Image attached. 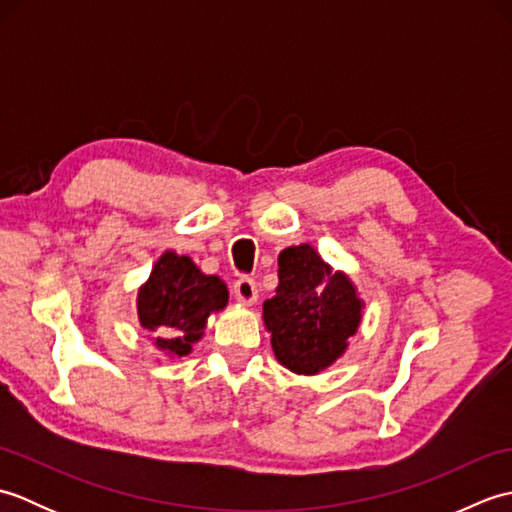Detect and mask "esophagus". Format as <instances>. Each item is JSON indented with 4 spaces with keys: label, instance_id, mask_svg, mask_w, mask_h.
I'll list each match as a JSON object with an SVG mask.
<instances>
[{
    "label": "esophagus",
    "instance_id": "obj_1",
    "mask_svg": "<svg viewBox=\"0 0 512 512\" xmlns=\"http://www.w3.org/2000/svg\"><path fill=\"white\" fill-rule=\"evenodd\" d=\"M233 292H235L237 301L248 303V306L257 301V284H255V279H250V277H239L235 281Z\"/></svg>",
    "mask_w": 512,
    "mask_h": 512
}]
</instances>
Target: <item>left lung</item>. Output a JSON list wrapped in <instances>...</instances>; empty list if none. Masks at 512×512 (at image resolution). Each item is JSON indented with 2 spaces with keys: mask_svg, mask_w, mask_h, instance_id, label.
I'll list each match as a JSON object with an SVG mask.
<instances>
[{
  "mask_svg": "<svg viewBox=\"0 0 512 512\" xmlns=\"http://www.w3.org/2000/svg\"><path fill=\"white\" fill-rule=\"evenodd\" d=\"M363 301L352 281L308 244L279 255V286L264 301V323L277 361L297 374H317L339 358L361 323Z\"/></svg>",
  "mask_w": 512,
  "mask_h": 512,
  "instance_id": "left-lung-1",
  "label": "left lung"
}]
</instances>
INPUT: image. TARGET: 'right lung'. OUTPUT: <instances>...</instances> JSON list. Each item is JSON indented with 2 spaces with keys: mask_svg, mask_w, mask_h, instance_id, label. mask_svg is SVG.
Returning <instances> with one entry per match:
<instances>
[{
  "mask_svg": "<svg viewBox=\"0 0 512 512\" xmlns=\"http://www.w3.org/2000/svg\"><path fill=\"white\" fill-rule=\"evenodd\" d=\"M228 301L224 281L202 275L189 257L167 250L149 281L138 292L140 325L156 334V345L169 356H187L206 328V319Z\"/></svg>",
  "mask_w": 512,
  "mask_h": 512,
  "instance_id": "add662e5",
  "label": "right lung"
}]
</instances>
